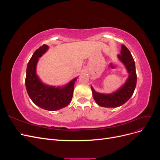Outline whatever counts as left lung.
Listing matches in <instances>:
<instances>
[{
    "mask_svg": "<svg viewBox=\"0 0 160 160\" xmlns=\"http://www.w3.org/2000/svg\"><path fill=\"white\" fill-rule=\"evenodd\" d=\"M119 59L126 67L129 72V77L126 83L122 88L113 94L98 93L91 88L93 98L95 102L101 107L118 108L122 105L129 99L133 94L137 83V74L133 58L129 50L125 45H122L121 55H118Z\"/></svg>",
    "mask_w": 160,
    "mask_h": 160,
    "instance_id": "obj_1",
    "label": "left lung"
}]
</instances>
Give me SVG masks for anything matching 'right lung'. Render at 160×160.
I'll use <instances>...</instances> for the list:
<instances>
[{
  "label": "right lung",
  "instance_id": "add662e5",
  "mask_svg": "<svg viewBox=\"0 0 160 160\" xmlns=\"http://www.w3.org/2000/svg\"><path fill=\"white\" fill-rule=\"evenodd\" d=\"M47 49V45H42L33 53L27 65L25 85L28 96L34 103L42 109L56 111L66 107L71 102L77 79H72L62 88L47 86L41 83L36 75V65L38 58Z\"/></svg>",
  "mask_w": 160,
  "mask_h": 160
}]
</instances>
